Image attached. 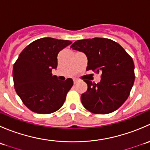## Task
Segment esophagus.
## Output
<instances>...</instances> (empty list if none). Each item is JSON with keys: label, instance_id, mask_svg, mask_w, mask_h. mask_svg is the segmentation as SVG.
I'll return each instance as SVG.
<instances>
[{"label": "esophagus", "instance_id": "obj_1", "mask_svg": "<svg viewBox=\"0 0 150 150\" xmlns=\"http://www.w3.org/2000/svg\"><path fill=\"white\" fill-rule=\"evenodd\" d=\"M77 82H78V80H77V79H74V80H73V83H74V84L76 83Z\"/></svg>", "mask_w": 150, "mask_h": 150}]
</instances>
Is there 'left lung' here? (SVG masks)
I'll list each match as a JSON object with an SVG mask.
<instances>
[{"label":"left lung","mask_w":150,"mask_h":150,"mask_svg":"<svg viewBox=\"0 0 150 150\" xmlns=\"http://www.w3.org/2000/svg\"><path fill=\"white\" fill-rule=\"evenodd\" d=\"M70 48L86 54V70L101 73L98 83L83 81L88 85L87 91L81 97L85 108L94 114H108L121 107L135 80L132 57L120 44L108 38L78 40Z\"/></svg>","instance_id":"8db88e82"}]
</instances>
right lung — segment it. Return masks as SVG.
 Masks as SVG:
<instances>
[{
  "mask_svg": "<svg viewBox=\"0 0 150 150\" xmlns=\"http://www.w3.org/2000/svg\"><path fill=\"white\" fill-rule=\"evenodd\" d=\"M71 43L69 40L52 38L38 39L25 47L15 62V91L31 111L50 114L62 107L73 81H59L51 71L57 67L59 52Z\"/></svg>",
  "mask_w": 150,
  "mask_h": 150,
  "instance_id": "add662e5",
  "label": "right lung"
}]
</instances>
